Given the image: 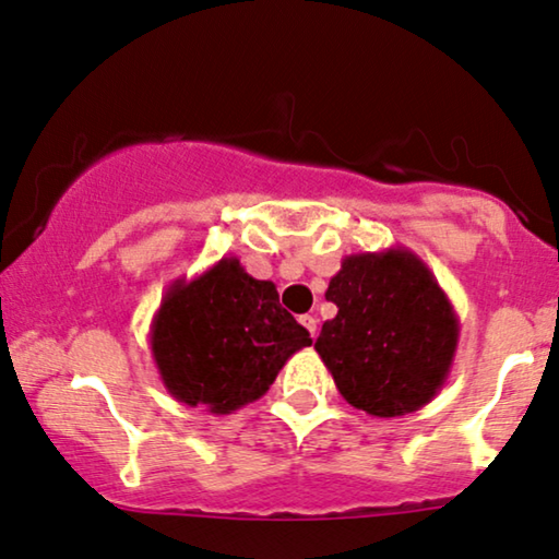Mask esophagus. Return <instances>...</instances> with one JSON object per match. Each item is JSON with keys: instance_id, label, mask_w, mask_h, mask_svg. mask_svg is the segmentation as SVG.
Instances as JSON below:
<instances>
[{"instance_id": "esophagus-1", "label": "esophagus", "mask_w": 559, "mask_h": 559, "mask_svg": "<svg viewBox=\"0 0 559 559\" xmlns=\"http://www.w3.org/2000/svg\"><path fill=\"white\" fill-rule=\"evenodd\" d=\"M300 323L308 328L310 338H316V335H318V318L316 316H300Z\"/></svg>"}]
</instances>
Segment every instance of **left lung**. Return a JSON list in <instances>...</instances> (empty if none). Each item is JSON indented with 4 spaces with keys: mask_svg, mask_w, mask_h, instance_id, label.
Wrapping results in <instances>:
<instances>
[{
    "mask_svg": "<svg viewBox=\"0 0 559 559\" xmlns=\"http://www.w3.org/2000/svg\"><path fill=\"white\" fill-rule=\"evenodd\" d=\"M338 316L316 350L338 392L373 417H402L448 381L461 323L448 295L409 249L350 254L328 285Z\"/></svg>",
    "mask_w": 559,
    "mask_h": 559,
    "instance_id": "left-lung-1",
    "label": "left lung"
}]
</instances>
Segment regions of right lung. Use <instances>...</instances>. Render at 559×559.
<instances>
[{"label":"right lung","instance_id":"right-lung-1","mask_svg":"<svg viewBox=\"0 0 559 559\" xmlns=\"http://www.w3.org/2000/svg\"><path fill=\"white\" fill-rule=\"evenodd\" d=\"M310 333L280 305L274 282L224 257L195 280H175L152 318L150 348L175 400L211 415L257 402Z\"/></svg>","mask_w":559,"mask_h":559}]
</instances>
